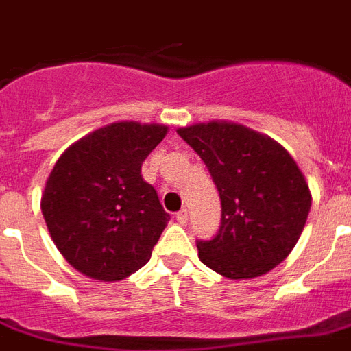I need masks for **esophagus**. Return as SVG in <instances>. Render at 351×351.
Here are the masks:
<instances>
[{"label":"esophagus","instance_id":"34e87169","mask_svg":"<svg viewBox=\"0 0 351 351\" xmlns=\"http://www.w3.org/2000/svg\"><path fill=\"white\" fill-rule=\"evenodd\" d=\"M176 219H178V221L181 225L186 223V221H189V210H186V208H183V210H179V213L176 214Z\"/></svg>","mask_w":351,"mask_h":351}]
</instances>
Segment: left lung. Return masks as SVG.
<instances>
[{
	"label": "left lung",
	"instance_id": "obj_1",
	"mask_svg": "<svg viewBox=\"0 0 351 351\" xmlns=\"http://www.w3.org/2000/svg\"><path fill=\"white\" fill-rule=\"evenodd\" d=\"M178 133L218 186L221 227L197 256L225 278L262 276L297 245L311 206L308 181L289 152L243 124L210 121Z\"/></svg>",
	"mask_w": 351,
	"mask_h": 351
}]
</instances>
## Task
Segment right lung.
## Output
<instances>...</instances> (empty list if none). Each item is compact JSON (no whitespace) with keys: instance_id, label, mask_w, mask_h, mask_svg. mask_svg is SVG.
Listing matches in <instances>:
<instances>
[{"instance_id":"add662e5","label":"right lung","mask_w":351,"mask_h":351,"mask_svg":"<svg viewBox=\"0 0 351 351\" xmlns=\"http://www.w3.org/2000/svg\"><path fill=\"white\" fill-rule=\"evenodd\" d=\"M167 133L165 124L113 122L78 138L54 162L42 214L78 273L117 282L150 260L170 216L141 167Z\"/></svg>"}]
</instances>
